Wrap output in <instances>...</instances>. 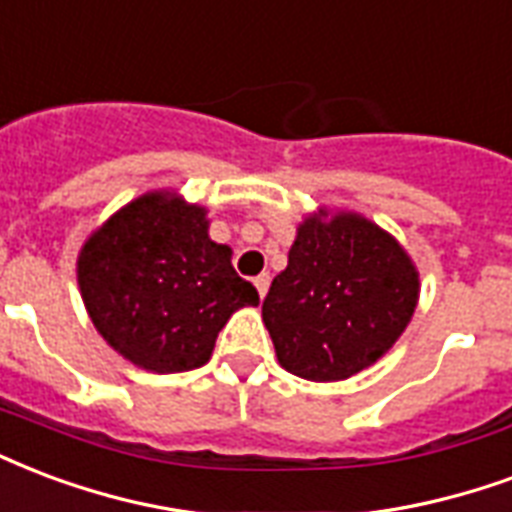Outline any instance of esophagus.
<instances>
[{
  "label": "esophagus",
  "mask_w": 512,
  "mask_h": 512,
  "mask_svg": "<svg viewBox=\"0 0 512 512\" xmlns=\"http://www.w3.org/2000/svg\"><path fill=\"white\" fill-rule=\"evenodd\" d=\"M253 286H256V291H259V297L264 299L267 297V288H270V275H267V272H261L259 278L253 280Z\"/></svg>",
  "instance_id": "esophagus-1"
}]
</instances>
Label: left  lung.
Listing matches in <instances>:
<instances>
[{"instance_id": "1", "label": "left lung", "mask_w": 512, "mask_h": 512, "mask_svg": "<svg viewBox=\"0 0 512 512\" xmlns=\"http://www.w3.org/2000/svg\"><path fill=\"white\" fill-rule=\"evenodd\" d=\"M418 294L416 261L394 234L353 210L318 207L297 226L261 318L283 370L334 383L394 348Z\"/></svg>"}]
</instances>
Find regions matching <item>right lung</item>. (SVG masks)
<instances>
[{"instance_id":"1","label":"right lung","mask_w":512,"mask_h":512,"mask_svg":"<svg viewBox=\"0 0 512 512\" xmlns=\"http://www.w3.org/2000/svg\"><path fill=\"white\" fill-rule=\"evenodd\" d=\"M78 286L91 324L145 372H186L210 361L215 337L259 291L232 267V248L210 240L207 207L175 188L115 210L78 253Z\"/></svg>"}]
</instances>
